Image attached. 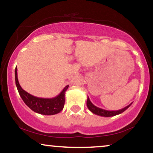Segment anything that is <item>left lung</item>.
I'll return each instance as SVG.
<instances>
[{
    "label": "left lung",
    "instance_id": "obj_1",
    "mask_svg": "<svg viewBox=\"0 0 153 153\" xmlns=\"http://www.w3.org/2000/svg\"><path fill=\"white\" fill-rule=\"evenodd\" d=\"M132 103H131L130 105H128V106L125 107L124 108L122 109V110H119L117 111H109V110H103V109H101L100 108H98V107L95 106L92 102H91L90 99L88 97L87 98V102H86V105L87 107H88V110L91 111V112H93L95 114H97V115L101 116V117H113L117 115V114H120L121 113H122L123 112H124L126 109H128L129 108L131 105Z\"/></svg>",
    "mask_w": 153,
    "mask_h": 153
}]
</instances>
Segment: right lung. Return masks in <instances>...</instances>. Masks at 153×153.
Segmentation results:
<instances>
[{
  "label": "right lung",
  "instance_id": "obj_1",
  "mask_svg": "<svg viewBox=\"0 0 153 153\" xmlns=\"http://www.w3.org/2000/svg\"><path fill=\"white\" fill-rule=\"evenodd\" d=\"M17 69L15 68V84L18 90L19 96H21L24 102L31 110L39 114L44 115H53L62 110L65 105V92L68 88L69 85H67L63 88L58 96L53 98H38L29 94L25 91L20 86L17 79Z\"/></svg>",
  "mask_w": 153,
  "mask_h": 153
}]
</instances>
